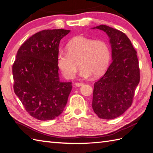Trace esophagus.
<instances>
[{"label": "esophagus", "instance_id": "1", "mask_svg": "<svg viewBox=\"0 0 153 153\" xmlns=\"http://www.w3.org/2000/svg\"><path fill=\"white\" fill-rule=\"evenodd\" d=\"M74 85H75L76 86H82L83 85V84L82 83H78V82H76L75 84H74Z\"/></svg>", "mask_w": 153, "mask_h": 153}]
</instances>
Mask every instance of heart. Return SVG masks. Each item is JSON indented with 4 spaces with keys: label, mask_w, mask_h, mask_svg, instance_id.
I'll use <instances>...</instances> for the list:
<instances>
[{
    "label": "heart",
    "mask_w": 153,
    "mask_h": 153,
    "mask_svg": "<svg viewBox=\"0 0 153 153\" xmlns=\"http://www.w3.org/2000/svg\"><path fill=\"white\" fill-rule=\"evenodd\" d=\"M67 53L59 52L57 56V65L65 79L74 76L79 61V75L88 78L98 77L108 68L111 58L110 49L104 40H94L83 36L74 37L67 44Z\"/></svg>",
    "instance_id": "1"
}]
</instances>
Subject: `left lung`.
Masks as SVG:
<instances>
[{"label":"left lung","mask_w":153,"mask_h":153,"mask_svg":"<svg viewBox=\"0 0 153 153\" xmlns=\"http://www.w3.org/2000/svg\"><path fill=\"white\" fill-rule=\"evenodd\" d=\"M92 29L104 31L109 37L112 62L94 83L92 106L100 118L112 120L131 105L140 80L138 59L131 42L122 32L105 25Z\"/></svg>","instance_id":"left-lung-1"}]
</instances>
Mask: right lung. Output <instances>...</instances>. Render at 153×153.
<instances>
[{"mask_svg": "<svg viewBox=\"0 0 153 153\" xmlns=\"http://www.w3.org/2000/svg\"><path fill=\"white\" fill-rule=\"evenodd\" d=\"M70 32L42 30L27 39L17 52L12 66L14 92L37 120L55 119L67 104L72 85L59 79L56 60L61 39Z\"/></svg>", "mask_w": 153, "mask_h": 153, "instance_id": "obj_1", "label": "right lung"}]
</instances>
